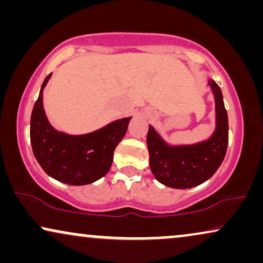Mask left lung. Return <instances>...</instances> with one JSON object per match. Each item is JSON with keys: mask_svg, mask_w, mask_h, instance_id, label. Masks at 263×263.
Masks as SVG:
<instances>
[{"mask_svg": "<svg viewBox=\"0 0 263 263\" xmlns=\"http://www.w3.org/2000/svg\"><path fill=\"white\" fill-rule=\"evenodd\" d=\"M208 86L215 102V129L207 140L190 145H171L153 125L147 133L151 171L158 182L175 189L202 184L215 174L224 160L229 143V120L222 93L214 80Z\"/></svg>", "mask_w": 263, "mask_h": 263, "instance_id": "obj_1", "label": "left lung"}]
</instances>
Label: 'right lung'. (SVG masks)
<instances>
[{"instance_id": "obj_1", "label": "right lung", "mask_w": 263, "mask_h": 263, "mask_svg": "<svg viewBox=\"0 0 263 263\" xmlns=\"http://www.w3.org/2000/svg\"><path fill=\"white\" fill-rule=\"evenodd\" d=\"M43 81L31 115L32 151L45 174L69 185H86L110 170L114 152L127 133L132 117H124L87 134L71 135L50 124L43 105V92L51 78Z\"/></svg>"}]
</instances>
